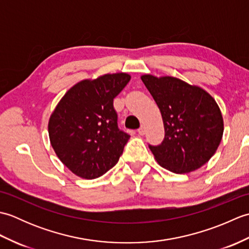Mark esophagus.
Listing matches in <instances>:
<instances>
[{
  "instance_id": "1",
  "label": "esophagus",
  "mask_w": 249,
  "mask_h": 249,
  "mask_svg": "<svg viewBox=\"0 0 249 249\" xmlns=\"http://www.w3.org/2000/svg\"><path fill=\"white\" fill-rule=\"evenodd\" d=\"M138 134L141 135V136H143V135L145 134V127H144V125H142L141 127L138 129Z\"/></svg>"
}]
</instances>
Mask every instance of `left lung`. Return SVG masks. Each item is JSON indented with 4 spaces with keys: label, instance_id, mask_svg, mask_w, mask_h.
Masks as SVG:
<instances>
[{
    "label": "left lung",
    "instance_id": "1",
    "mask_svg": "<svg viewBox=\"0 0 249 249\" xmlns=\"http://www.w3.org/2000/svg\"><path fill=\"white\" fill-rule=\"evenodd\" d=\"M160 110L165 139L150 150L160 165L173 173L197 170L217 151L224 119L217 103L199 86L170 76H141Z\"/></svg>",
    "mask_w": 249,
    "mask_h": 249
}]
</instances>
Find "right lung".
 <instances>
[{
	"label": "right lung",
	"instance_id": "1",
	"mask_svg": "<svg viewBox=\"0 0 249 249\" xmlns=\"http://www.w3.org/2000/svg\"><path fill=\"white\" fill-rule=\"evenodd\" d=\"M130 78L115 72L84 79L68 89L51 113L50 143L77 177L99 178L119 161L129 136L118 127L113 98Z\"/></svg>",
	"mask_w": 249,
	"mask_h": 249
}]
</instances>
